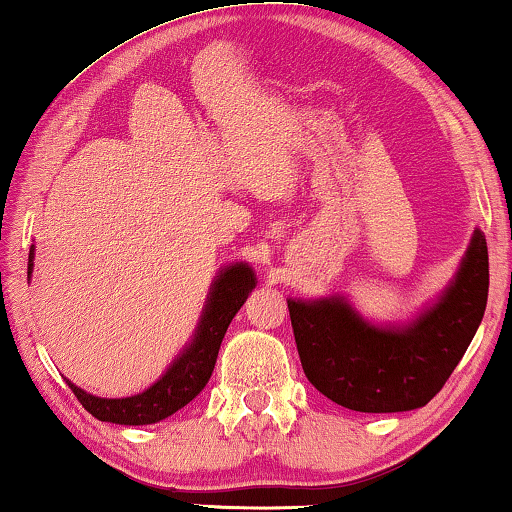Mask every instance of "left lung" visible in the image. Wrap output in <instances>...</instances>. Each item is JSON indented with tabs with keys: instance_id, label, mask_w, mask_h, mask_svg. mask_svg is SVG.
Returning a JSON list of instances; mask_svg holds the SVG:
<instances>
[{
	"instance_id": "obj_1",
	"label": "left lung",
	"mask_w": 512,
	"mask_h": 512,
	"mask_svg": "<svg viewBox=\"0 0 512 512\" xmlns=\"http://www.w3.org/2000/svg\"><path fill=\"white\" fill-rule=\"evenodd\" d=\"M488 277V244L476 230L452 287L406 329L372 327L343 298L289 300L302 370L345 409H420L445 386L474 339L488 302Z\"/></svg>"
}]
</instances>
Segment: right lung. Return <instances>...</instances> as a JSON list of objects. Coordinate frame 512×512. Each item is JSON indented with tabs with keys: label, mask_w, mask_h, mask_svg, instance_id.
<instances>
[{
	"label": "right lung",
	"mask_w": 512,
	"mask_h": 512,
	"mask_svg": "<svg viewBox=\"0 0 512 512\" xmlns=\"http://www.w3.org/2000/svg\"><path fill=\"white\" fill-rule=\"evenodd\" d=\"M31 266L33 248L29 253V275ZM255 284V273L250 266L235 264L223 268L212 284L192 345L164 372V377L155 381L151 388H146L144 393L124 397V400H103V397H94L67 381L76 400L97 420L115 424H153L183 409L210 381L230 320L235 318L248 293L255 289Z\"/></svg>",
	"instance_id": "1"
}]
</instances>
